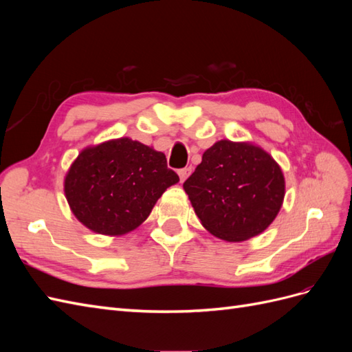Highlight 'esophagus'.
<instances>
[{"instance_id": "1", "label": "esophagus", "mask_w": 352, "mask_h": 352, "mask_svg": "<svg viewBox=\"0 0 352 352\" xmlns=\"http://www.w3.org/2000/svg\"><path fill=\"white\" fill-rule=\"evenodd\" d=\"M192 173V167H185V168H180L179 172H177V175H179V177H180V182H185L186 180V177Z\"/></svg>"}]
</instances>
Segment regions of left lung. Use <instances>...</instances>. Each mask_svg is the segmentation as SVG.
Masks as SVG:
<instances>
[{"label": "left lung", "instance_id": "left-lung-1", "mask_svg": "<svg viewBox=\"0 0 352 352\" xmlns=\"http://www.w3.org/2000/svg\"><path fill=\"white\" fill-rule=\"evenodd\" d=\"M184 189L211 235L242 242L260 235L278 216L285 177L261 146L221 140L202 154Z\"/></svg>", "mask_w": 352, "mask_h": 352}]
</instances>
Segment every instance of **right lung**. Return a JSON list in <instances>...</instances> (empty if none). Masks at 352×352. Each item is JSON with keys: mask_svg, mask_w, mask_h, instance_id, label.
Listing matches in <instances>:
<instances>
[{"mask_svg": "<svg viewBox=\"0 0 352 352\" xmlns=\"http://www.w3.org/2000/svg\"><path fill=\"white\" fill-rule=\"evenodd\" d=\"M177 182L163 153L117 138L83 148L66 173L65 194L83 226L120 236L141 226L164 190Z\"/></svg>", "mask_w": 352, "mask_h": 352, "instance_id": "right-lung-1", "label": "right lung"}]
</instances>
